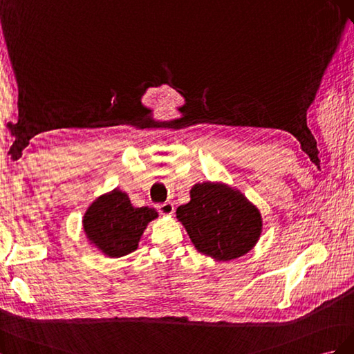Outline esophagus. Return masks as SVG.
Wrapping results in <instances>:
<instances>
[{"instance_id": "1", "label": "esophagus", "mask_w": 354, "mask_h": 354, "mask_svg": "<svg viewBox=\"0 0 354 354\" xmlns=\"http://www.w3.org/2000/svg\"><path fill=\"white\" fill-rule=\"evenodd\" d=\"M158 212H160L161 215H166V216H169V215L174 214V212H175V207H174V205L169 203V201H167V203H163V205H160V206H158Z\"/></svg>"}]
</instances>
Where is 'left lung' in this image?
Masks as SVG:
<instances>
[{"label": "left lung", "instance_id": "obj_1", "mask_svg": "<svg viewBox=\"0 0 354 354\" xmlns=\"http://www.w3.org/2000/svg\"><path fill=\"white\" fill-rule=\"evenodd\" d=\"M176 218L200 254L222 262L249 254L264 227L259 209L240 189L212 180L193 185Z\"/></svg>", "mask_w": 354, "mask_h": 354}]
</instances>
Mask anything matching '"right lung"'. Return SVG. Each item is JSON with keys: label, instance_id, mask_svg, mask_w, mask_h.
<instances>
[{"label": "right lung", "instance_id": "1", "mask_svg": "<svg viewBox=\"0 0 354 354\" xmlns=\"http://www.w3.org/2000/svg\"><path fill=\"white\" fill-rule=\"evenodd\" d=\"M158 218L153 207H135L129 196L118 188L99 196L83 216L87 241L108 258L132 254L151 221Z\"/></svg>", "mask_w": 354, "mask_h": 354}]
</instances>
